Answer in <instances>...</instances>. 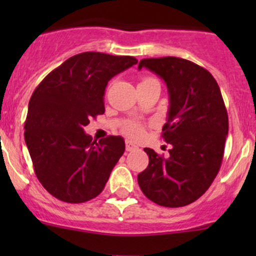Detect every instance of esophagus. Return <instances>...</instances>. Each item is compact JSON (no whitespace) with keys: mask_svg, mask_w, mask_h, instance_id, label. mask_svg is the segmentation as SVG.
I'll return each mask as SVG.
<instances>
[{"mask_svg":"<svg viewBox=\"0 0 256 256\" xmlns=\"http://www.w3.org/2000/svg\"><path fill=\"white\" fill-rule=\"evenodd\" d=\"M134 150H138V146L134 144L132 142H130V141H128V142H126V151L130 152V151H134Z\"/></svg>","mask_w":256,"mask_h":256,"instance_id":"esophagus-1","label":"esophagus"}]
</instances>
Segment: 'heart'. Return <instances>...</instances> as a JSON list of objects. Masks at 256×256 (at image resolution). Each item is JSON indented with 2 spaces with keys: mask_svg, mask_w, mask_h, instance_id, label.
<instances>
[{
  "mask_svg": "<svg viewBox=\"0 0 256 256\" xmlns=\"http://www.w3.org/2000/svg\"><path fill=\"white\" fill-rule=\"evenodd\" d=\"M148 80H154V78H144L141 82H148ZM122 131L128 138H131V140H138V138H140L144 135V128L142 124L138 122V121H128L124 125Z\"/></svg>",
  "mask_w": 256,
  "mask_h": 256,
  "instance_id": "b5f03b06",
  "label": "heart"
}]
</instances>
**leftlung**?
<instances>
[{
    "instance_id": "1",
    "label": "left lung",
    "mask_w": 256,
    "mask_h": 256,
    "mask_svg": "<svg viewBox=\"0 0 256 256\" xmlns=\"http://www.w3.org/2000/svg\"><path fill=\"white\" fill-rule=\"evenodd\" d=\"M164 80L170 109L162 138L172 144L164 157L152 148L138 182L150 200L162 207H184L197 200L218 174L228 135V112L218 82L193 62L177 56L146 58L138 69Z\"/></svg>"
}]
</instances>
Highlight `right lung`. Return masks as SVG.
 Returning a JSON list of instances; mask_svg holds the SVG:
<instances>
[{
    "mask_svg": "<svg viewBox=\"0 0 256 256\" xmlns=\"http://www.w3.org/2000/svg\"><path fill=\"white\" fill-rule=\"evenodd\" d=\"M136 63L130 56L84 52L52 70L33 92L24 140L36 176L53 197L84 203L104 190L125 141L108 136L96 142L84 128L104 114L108 82Z\"/></svg>",
    "mask_w": 256,
    "mask_h": 256,
    "instance_id": "obj_1",
    "label": "right lung"
}]
</instances>
